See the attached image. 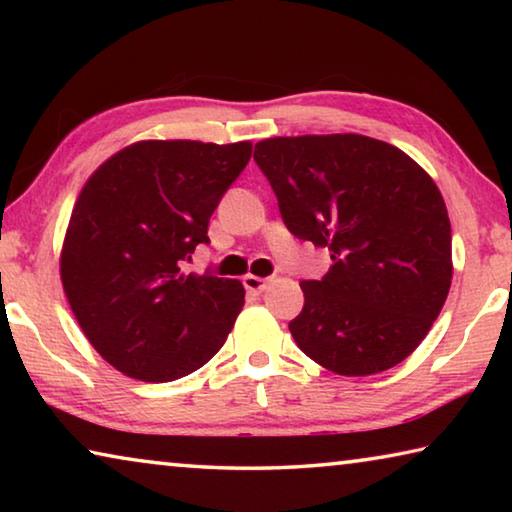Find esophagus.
I'll use <instances>...</instances> for the list:
<instances>
[{
    "mask_svg": "<svg viewBox=\"0 0 512 512\" xmlns=\"http://www.w3.org/2000/svg\"><path fill=\"white\" fill-rule=\"evenodd\" d=\"M244 287L248 293H262L268 287V280L259 275H244Z\"/></svg>",
    "mask_w": 512,
    "mask_h": 512,
    "instance_id": "34e87169",
    "label": "esophagus"
}]
</instances>
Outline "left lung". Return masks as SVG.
Masks as SVG:
<instances>
[{
  "mask_svg": "<svg viewBox=\"0 0 512 512\" xmlns=\"http://www.w3.org/2000/svg\"><path fill=\"white\" fill-rule=\"evenodd\" d=\"M291 235L327 248L300 282L298 348L345 377L384 372L418 348L452 287V225L436 183L393 144L357 133L255 144Z\"/></svg>",
  "mask_w": 512,
  "mask_h": 512,
  "instance_id": "1",
  "label": "left lung"
}]
</instances>
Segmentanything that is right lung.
I'll return each instance as SVG.
<instances>
[{
	"mask_svg": "<svg viewBox=\"0 0 512 512\" xmlns=\"http://www.w3.org/2000/svg\"><path fill=\"white\" fill-rule=\"evenodd\" d=\"M253 144L144 140L83 185L60 253L69 307L92 348L142 381L205 366L244 307L239 280L183 273Z\"/></svg>",
	"mask_w": 512,
	"mask_h": 512,
	"instance_id": "obj_1",
	"label": "right lung"
}]
</instances>
